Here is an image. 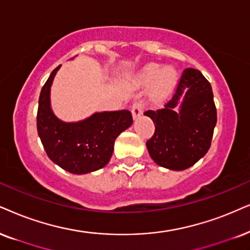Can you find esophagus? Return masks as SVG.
Returning <instances> with one entry per match:
<instances>
[{"instance_id": "1", "label": "esophagus", "mask_w": 250, "mask_h": 250, "mask_svg": "<svg viewBox=\"0 0 250 250\" xmlns=\"http://www.w3.org/2000/svg\"><path fill=\"white\" fill-rule=\"evenodd\" d=\"M144 110V104L142 102H136L131 107V114L134 116V119L140 118Z\"/></svg>"}]
</instances>
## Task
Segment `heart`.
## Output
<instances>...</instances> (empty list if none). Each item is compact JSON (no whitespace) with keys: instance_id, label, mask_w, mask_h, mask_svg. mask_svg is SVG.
<instances>
[{"instance_id":"1","label":"heart","mask_w":250,"mask_h":250,"mask_svg":"<svg viewBox=\"0 0 250 250\" xmlns=\"http://www.w3.org/2000/svg\"><path fill=\"white\" fill-rule=\"evenodd\" d=\"M158 72H159V64H156V63L148 64L142 71L141 82L142 83H150L151 81L154 80ZM158 75L153 85L152 96L154 99L160 100L165 98L170 91V88L174 86L178 75H176L175 69L172 67H165L163 70H160V74Z\"/></svg>"}]
</instances>
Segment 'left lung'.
Masks as SVG:
<instances>
[{"instance_id":"8db88e82","label":"left lung","mask_w":250,"mask_h":250,"mask_svg":"<svg viewBox=\"0 0 250 250\" xmlns=\"http://www.w3.org/2000/svg\"><path fill=\"white\" fill-rule=\"evenodd\" d=\"M185 89L188 91L176 113V105ZM144 114L156 127L146 147L159 166L173 170L189 168L210 148L217 108L211 84L197 69L182 71L174 96L163 109L146 110Z\"/></svg>"}]
</instances>
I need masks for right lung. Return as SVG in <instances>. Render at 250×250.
Listing matches in <instances>:
<instances>
[{
	"mask_svg": "<svg viewBox=\"0 0 250 250\" xmlns=\"http://www.w3.org/2000/svg\"><path fill=\"white\" fill-rule=\"evenodd\" d=\"M61 65L56 67L41 88L37 129L47 156L61 168L85 174L103 168L109 162L116 137L132 123L127 109L96 113L80 122L65 123L53 114L49 88Z\"/></svg>",
	"mask_w": 250,
	"mask_h": 250,
	"instance_id": "1",
	"label": "right lung"
}]
</instances>
